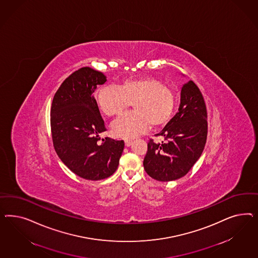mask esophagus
<instances>
[{
	"label": "esophagus",
	"instance_id": "obj_1",
	"mask_svg": "<svg viewBox=\"0 0 258 258\" xmlns=\"http://www.w3.org/2000/svg\"><path fill=\"white\" fill-rule=\"evenodd\" d=\"M132 143H133V141L130 140V139H125V147H131V145H132Z\"/></svg>",
	"mask_w": 258,
	"mask_h": 258
}]
</instances>
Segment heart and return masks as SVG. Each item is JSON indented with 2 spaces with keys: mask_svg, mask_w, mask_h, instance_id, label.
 <instances>
[{
  "mask_svg": "<svg viewBox=\"0 0 258 258\" xmlns=\"http://www.w3.org/2000/svg\"><path fill=\"white\" fill-rule=\"evenodd\" d=\"M102 112L109 116L123 113L133 103L134 111L115 120L111 130L118 137L133 138L146 133L149 125L168 124L174 113L176 97L169 87L153 78L124 80L119 87L105 86L96 94Z\"/></svg>",
  "mask_w": 258,
  "mask_h": 258,
  "instance_id": "b5f03b06",
  "label": "heart"
}]
</instances>
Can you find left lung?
Wrapping results in <instances>:
<instances>
[{
	"label": "left lung",
	"mask_w": 258,
	"mask_h": 258,
	"mask_svg": "<svg viewBox=\"0 0 258 258\" xmlns=\"http://www.w3.org/2000/svg\"><path fill=\"white\" fill-rule=\"evenodd\" d=\"M207 110L203 94L190 80L180 91L179 111L163 131L161 144L150 139L144 168L151 178L170 181L186 175L203 153L207 138Z\"/></svg>",
	"instance_id": "left-lung-1"
}]
</instances>
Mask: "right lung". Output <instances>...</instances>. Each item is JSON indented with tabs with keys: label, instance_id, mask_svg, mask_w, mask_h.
<instances>
[{
	"label": "right lung",
	"instance_id": "add662e5",
	"mask_svg": "<svg viewBox=\"0 0 258 258\" xmlns=\"http://www.w3.org/2000/svg\"><path fill=\"white\" fill-rule=\"evenodd\" d=\"M107 78L101 72L83 67L66 78L56 91L51 107V132L57 156L71 171L90 180L111 176L117 169L124 141L102 139L106 132L93 94Z\"/></svg>",
	"mask_w": 258,
	"mask_h": 258
}]
</instances>
